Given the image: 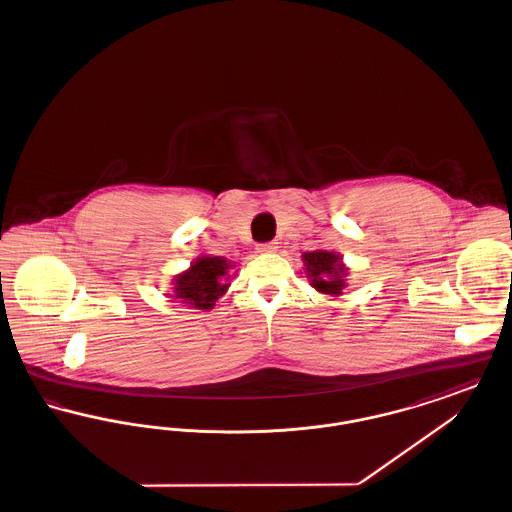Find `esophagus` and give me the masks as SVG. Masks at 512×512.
I'll list each match as a JSON object with an SVG mask.
<instances>
[{
	"label": "esophagus",
	"instance_id": "34e87169",
	"mask_svg": "<svg viewBox=\"0 0 512 512\" xmlns=\"http://www.w3.org/2000/svg\"><path fill=\"white\" fill-rule=\"evenodd\" d=\"M278 249L276 242H265V244H257V251L259 253H274Z\"/></svg>",
	"mask_w": 512,
	"mask_h": 512
}]
</instances>
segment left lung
I'll return each mask as SVG.
<instances>
[{"label":"left lung","mask_w":512,"mask_h":512,"mask_svg":"<svg viewBox=\"0 0 512 512\" xmlns=\"http://www.w3.org/2000/svg\"><path fill=\"white\" fill-rule=\"evenodd\" d=\"M305 267L311 276V286L317 288L318 292L340 295L345 288V272L340 255L332 251H311L303 255Z\"/></svg>","instance_id":"1"}]
</instances>
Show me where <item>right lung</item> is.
<instances>
[{"instance_id":"right-lung-1","label":"right lung","mask_w":512,"mask_h":512,"mask_svg":"<svg viewBox=\"0 0 512 512\" xmlns=\"http://www.w3.org/2000/svg\"><path fill=\"white\" fill-rule=\"evenodd\" d=\"M228 267L222 257H199L190 270L176 276L174 297L197 309H211L228 288L224 284Z\"/></svg>"}]
</instances>
